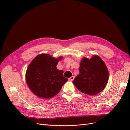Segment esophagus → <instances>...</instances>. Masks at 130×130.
I'll use <instances>...</instances> for the list:
<instances>
[{
    "label": "esophagus",
    "mask_w": 130,
    "mask_h": 130,
    "mask_svg": "<svg viewBox=\"0 0 130 130\" xmlns=\"http://www.w3.org/2000/svg\"><path fill=\"white\" fill-rule=\"evenodd\" d=\"M74 78H75V77H74V76H72V77H71L69 78V80H71V81H73V80H74Z\"/></svg>",
    "instance_id": "34e87169"
}]
</instances>
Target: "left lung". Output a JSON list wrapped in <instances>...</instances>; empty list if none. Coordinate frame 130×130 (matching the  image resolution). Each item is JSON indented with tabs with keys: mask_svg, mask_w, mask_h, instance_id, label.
<instances>
[{
	"mask_svg": "<svg viewBox=\"0 0 130 130\" xmlns=\"http://www.w3.org/2000/svg\"><path fill=\"white\" fill-rule=\"evenodd\" d=\"M79 71L73 83L79 91L93 96L104 89L108 82V71L100 57L94 55L90 59L83 58Z\"/></svg>",
	"mask_w": 130,
	"mask_h": 130,
	"instance_id": "left-lung-1",
	"label": "left lung"
}]
</instances>
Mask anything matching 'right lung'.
<instances>
[{
  "label": "right lung",
  "instance_id": "1",
  "mask_svg": "<svg viewBox=\"0 0 130 130\" xmlns=\"http://www.w3.org/2000/svg\"><path fill=\"white\" fill-rule=\"evenodd\" d=\"M41 54L29 65L26 73V80L30 91L40 98L50 99L56 95L68 80L63 76L64 72L56 66L62 59Z\"/></svg>",
  "mask_w": 130,
  "mask_h": 130
}]
</instances>
